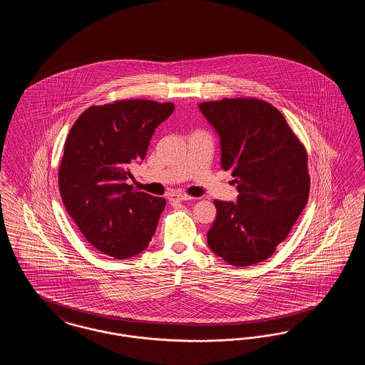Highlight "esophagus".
I'll return each instance as SVG.
<instances>
[{
  "label": "esophagus",
  "instance_id": "1",
  "mask_svg": "<svg viewBox=\"0 0 365 365\" xmlns=\"http://www.w3.org/2000/svg\"><path fill=\"white\" fill-rule=\"evenodd\" d=\"M192 197L185 194V192H173L170 195V201H189Z\"/></svg>",
  "mask_w": 365,
  "mask_h": 365
}]
</instances>
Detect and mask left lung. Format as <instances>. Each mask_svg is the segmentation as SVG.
<instances>
[{
  "label": "left lung",
  "instance_id": "1",
  "mask_svg": "<svg viewBox=\"0 0 365 365\" xmlns=\"http://www.w3.org/2000/svg\"><path fill=\"white\" fill-rule=\"evenodd\" d=\"M200 109L220 137L222 168L240 192L237 204L215 200L209 247L235 267L267 260L308 202L305 146L278 109L259 98H223Z\"/></svg>",
  "mask_w": 365,
  "mask_h": 365
}]
</instances>
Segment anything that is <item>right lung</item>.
Masks as SVG:
<instances>
[{
	"label": "right lung",
	"instance_id": "1",
	"mask_svg": "<svg viewBox=\"0 0 365 365\" xmlns=\"http://www.w3.org/2000/svg\"><path fill=\"white\" fill-rule=\"evenodd\" d=\"M173 103L122 100L93 105L71 127L58 170L68 215L96 249L119 260L152 241L165 200L127 183Z\"/></svg>",
	"mask_w": 365,
	"mask_h": 365
}]
</instances>
